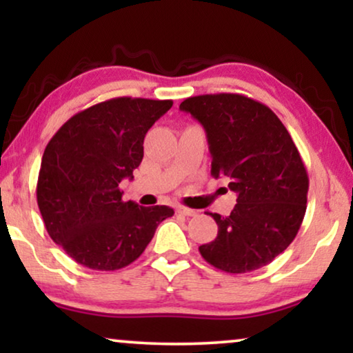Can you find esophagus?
<instances>
[{
	"instance_id": "34e87169",
	"label": "esophagus",
	"mask_w": 353,
	"mask_h": 353,
	"mask_svg": "<svg viewBox=\"0 0 353 353\" xmlns=\"http://www.w3.org/2000/svg\"><path fill=\"white\" fill-rule=\"evenodd\" d=\"M176 212H178V214H181V215H186V216H192V215H196V214H197L196 210H192V209H188V207H178Z\"/></svg>"
}]
</instances>
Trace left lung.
Segmentation results:
<instances>
[{
	"label": "left lung",
	"instance_id": "left-lung-1",
	"mask_svg": "<svg viewBox=\"0 0 353 353\" xmlns=\"http://www.w3.org/2000/svg\"><path fill=\"white\" fill-rule=\"evenodd\" d=\"M180 109L205 130L212 176L228 178L238 196L228 216L210 214L219 234L201 255L226 273L265 267L292 243L307 210V168L291 134L268 105L244 94L192 96Z\"/></svg>",
	"mask_w": 353,
	"mask_h": 353
}]
</instances>
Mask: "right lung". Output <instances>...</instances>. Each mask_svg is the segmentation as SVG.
<instances>
[{
  "instance_id": "1",
  "label": "right lung",
  "mask_w": 353,
  "mask_h": 353,
  "mask_svg": "<svg viewBox=\"0 0 353 353\" xmlns=\"http://www.w3.org/2000/svg\"><path fill=\"white\" fill-rule=\"evenodd\" d=\"M172 99L114 98L80 110L57 130L41 159L37 202L48 234L86 268L114 272L151 243L167 205L122 199L119 185L143 161L148 130Z\"/></svg>"
}]
</instances>
